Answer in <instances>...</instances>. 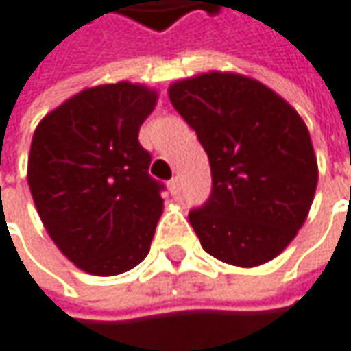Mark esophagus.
I'll return each instance as SVG.
<instances>
[{
	"label": "esophagus",
	"instance_id": "esophagus-1",
	"mask_svg": "<svg viewBox=\"0 0 351 351\" xmlns=\"http://www.w3.org/2000/svg\"><path fill=\"white\" fill-rule=\"evenodd\" d=\"M169 191H171V194H173V196H178V194H180V180H178L176 176L169 180Z\"/></svg>",
	"mask_w": 351,
	"mask_h": 351
}]
</instances>
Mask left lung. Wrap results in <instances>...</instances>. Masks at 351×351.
<instances>
[{
    "mask_svg": "<svg viewBox=\"0 0 351 351\" xmlns=\"http://www.w3.org/2000/svg\"><path fill=\"white\" fill-rule=\"evenodd\" d=\"M204 147L212 192L189 214L206 253L236 267L275 259L306 220L318 165L306 123L271 88L212 70L169 86Z\"/></svg>",
    "mask_w": 351,
    "mask_h": 351,
    "instance_id": "left-lung-1",
    "label": "left lung"
}]
</instances>
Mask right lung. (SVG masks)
<instances>
[{
	"instance_id": "right-lung-1",
	"label": "right lung",
	"mask_w": 351,
	"mask_h": 351,
	"mask_svg": "<svg viewBox=\"0 0 351 351\" xmlns=\"http://www.w3.org/2000/svg\"><path fill=\"white\" fill-rule=\"evenodd\" d=\"M157 90L115 82L86 88L38 121L27 182L54 245L78 269L112 277L139 265L162 214L139 128Z\"/></svg>"
}]
</instances>
